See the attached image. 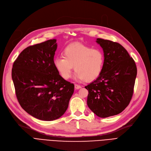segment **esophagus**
<instances>
[{"label":"esophagus","mask_w":151,"mask_h":151,"mask_svg":"<svg viewBox=\"0 0 151 151\" xmlns=\"http://www.w3.org/2000/svg\"><path fill=\"white\" fill-rule=\"evenodd\" d=\"M75 88L76 89H80L81 88H82V87L81 85H77V84H75Z\"/></svg>","instance_id":"esophagus-1"}]
</instances>
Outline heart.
Masks as SVG:
<instances>
[{"mask_svg": "<svg viewBox=\"0 0 151 151\" xmlns=\"http://www.w3.org/2000/svg\"><path fill=\"white\" fill-rule=\"evenodd\" d=\"M63 55V57H56L54 65L65 80L70 77L74 67L76 79L87 82L96 79L103 70L105 58L100 49L81 44H72L64 48Z\"/></svg>", "mask_w": 151, "mask_h": 151, "instance_id": "b5f03b06", "label": "heart"}]
</instances>
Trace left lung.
Wrapping results in <instances>:
<instances>
[{
	"instance_id": "left-lung-1",
	"label": "left lung",
	"mask_w": 151,
	"mask_h": 151,
	"mask_svg": "<svg viewBox=\"0 0 151 151\" xmlns=\"http://www.w3.org/2000/svg\"><path fill=\"white\" fill-rule=\"evenodd\" d=\"M105 61L101 74L85 87L87 105L97 116L106 118L122 112L133 94L137 68L125 48L117 42L98 38Z\"/></svg>"
}]
</instances>
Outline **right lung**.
<instances>
[{
  "instance_id": "obj_1",
  "label": "right lung",
  "mask_w": 151,
  "mask_h": 151,
  "mask_svg": "<svg viewBox=\"0 0 151 151\" xmlns=\"http://www.w3.org/2000/svg\"><path fill=\"white\" fill-rule=\"evenodd\" d=\"M56 39L27 47L13 65L12 77L18 101L32 117L52 121L67 110L74 85L64 80L54 65Z\"/></svg>"
}]
</instances>
